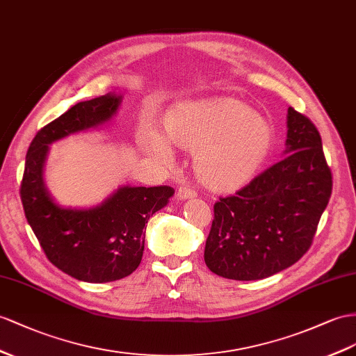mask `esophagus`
Wrapping results in <instances>:
<instances>
[{"label": "esophagus", "instance_id": "34e87169", "mask_svg": "<svg viewBox=\"0 0 356 356\" xmlns=\"http://www.w3.org/2000/svg\"><path fill=\"white\" fill-rule=\"evenodd\" d=\"M177 197H179L180 200L194 198V197H197V191L191 189V188H186V186H180L179 191H177Z\"/></svg>", "mask_w": 356, "mask_h": 356}]
</instances>
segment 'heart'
Wrapping results in <instances>:
<instances>
[{
    "label": "heart",
    "instance_id": "heart-1",
    "mask_svg": "<svg viewBox=\"0 0 356 356\" xmlns=\"http://www.w3.org/2000/svg\"><path fill=\"white\" fill-rule=\"evenodd\" d=\"M167 138L195 153V171L209 188L227 191L248 181L265 162L272 135L268 123L230 99L189 102L165 120ZM147 152L167 165L175 162L170 143L158 132L147 138Z\"/></svg>",
    "mask_w": 356,
    "mask_h": 356
}]
</instances>
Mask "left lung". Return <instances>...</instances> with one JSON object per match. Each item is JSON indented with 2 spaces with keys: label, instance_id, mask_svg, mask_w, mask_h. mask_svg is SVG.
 I'll use <instances>...</instances> for the list:
<instances>
[{
  "label": "left lung",
  "instance_id": "8db88e82",
  "mask_svg": "<svg viewBox=\"0 0 356 356\" xmlns=\"http://www.w3.org/2000/svg\"><path fill=\"white\" fill-rule=\"evenodd\" d=\"M331 193L321 134L290 106L284 158L215 203L207 268L224 278L252 281L295 265L312 245Z\"/></svg>",
  "mask_w": 356,
  "mask_h": 356
}]
</instances>
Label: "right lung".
Segmentation results:
<instances>
[{
    "label": "right lung",
    "mask_w": 356,
    "mask_h": 356,
    "mask_svg": "<svg viewBox=\"0 0 356 356\" xmlns=\"http://www.w3.org/2000/svg\"><path fill=\"white\" fill-rule=\"evenodd\" d=\"M122 99L108 93L78 102L38 132L25 158L21 200L26 221L52 265L86 282L131 275L143 259L145 224L175 195L170 186L123 185L91 207L61 206L51 195L43 177L49 145L111 122Z\"/></svg>",
    "instance_id": "1"
}]
</instances>
